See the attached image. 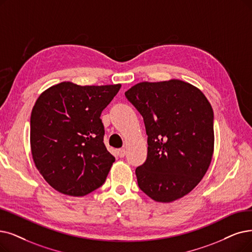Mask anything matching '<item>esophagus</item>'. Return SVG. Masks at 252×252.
Instances as JSON below:
<instances>
[{"label": "esophagus", "instance_id": "1", "mask_svg": "<svg viewBox=\"0 0 252 252\" xmlns=\"http://www.w3.org/2000/svg\"><path fill=\"white\" fill-rule=\"evenodd\" d=\"M117 153H118V155H119V157H124L125 155H126V150L124 149V148H122V149H119L118 151H117Z\"/></svg>", "mask_w": 252, "mask_h": 252}]
</instances>
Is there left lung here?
Listing matches in <instances>:
<instances>
[{"label": "left lung", "instance_id": "8db88e82", "mask_svg": "<svg viewBox=\"0 0 252 252\" xmlns=\"http://www.w3.org/2000/svg\"><path fill=\"white\" fill-rule=\"evenodd\" d=\"M143 116L145 163L136 167L140 190L160 203L188 194L207 173L214 150V114L203 92L170 79L139 83L125 92Z\"/></svg>", "mask_w": 252, "mask_h": 252}]
</instances>
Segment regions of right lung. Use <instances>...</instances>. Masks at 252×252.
<instances>
[{"instance_id":"obj_1","label":"right lung","mask_w":252,"mask_h":252,"mask_svg":"<svg viewBox=\"0 0 252 252\" xmlns=\"http://www.w3.org/2000/svg\"><path fill=\"white\" fill-rule=\"evenodd\" d=\"M121 85L48 88L31 114V151L39 173L59 192L84 196L101 186L115 162L104 143L102 110Z\"/></svg>"}]
</instances>
